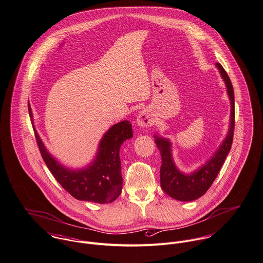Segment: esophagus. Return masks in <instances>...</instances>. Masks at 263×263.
<instances>
[{
  "label": "esophagus",
  "instance_id": "1",
  "mask_svg": "<svg viewBox=\"0 0 263 263\" xmlns=\"http://www.w3.org/2000/svg\"><path fill=\"white\" fill-rule=\"evenodd\" d=\"M154 118L148 108H143L137 117V124L142 128H147L154 125Z\"/></svg>",
  "mask_w": 263,
  "mask_h": 263
}]
</instances>
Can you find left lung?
<instances>
[{
  "label": "left lung",
  "instance_id": "1",
  "mask_svg": "<svg viewBox=\"0 0 263 263\" xmlns=\"http://www.w3.org/2000/svg\"><path fill=\"white\" fill-rule=\"evenodd\" d=\"M216 66L227 84L232 110L229 134L215 155L200 169L186 175L176 168L172 159L171 143L169 140L156 136V143L162 157V165L160 169L161 187L168 196L178 201H194L205 195L216 179L226 158L232 148L235 130V93L233 84L226 69L220 63H216Z\"/></svg>",
  "mask_w": 263,
  "mask_h": 263
}]
</instances>
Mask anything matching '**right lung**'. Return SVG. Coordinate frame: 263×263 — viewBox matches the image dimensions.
Instances as JSON below:
<instances>
[{"label":"right lung","instance_id":"1","mask_svg":"<svg viewBox=\"0 0 263 263\" xmlns=\"http://www.w3.org/2000/svg\"><path fill=\"white\" fill-rule=\"evenodd\" d=\"M30 118L31 109L28 105ZM35 140L42 158L58 183L74 199L98 204L115 201L122 192L120 148L122 143L133 137L132 125L123 121L114 125L100 141L94 162L82 170H69L61 166L46 151L35 130Z\"/></svg>","mask_w":263,"mask_h":263}]
</instances>
